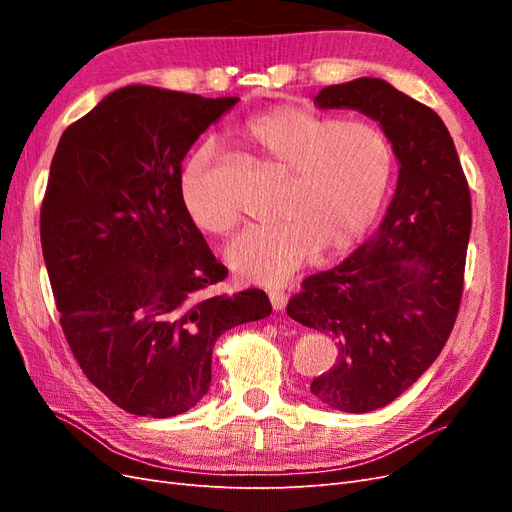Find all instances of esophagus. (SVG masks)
<instances>
[{"label":"esophagus","instance_id":"obj_1","mask_svg":"<svg viewBox=\"0 0 512 512\" xmlns=\"http://www.w3.org/2000/svg\"><path fill=\"white\" fill-rule=\"evenodd\" d=\"M269 299H271V305L275 312H284L286 309V303H288V294L282 292V290H271L269 292Z\"/></svg>","mask_w":512,"mask_h":512}]
</instances>
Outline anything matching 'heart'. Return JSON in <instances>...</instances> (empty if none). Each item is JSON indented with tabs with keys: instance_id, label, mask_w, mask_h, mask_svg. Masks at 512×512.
I'll list each match as a JSON object with an SVG mask.
<instances>
[{
	"instance_id": "1",
	"label": "heart",
	"mask_w": 512,
	"mask_h": 512,
	"mask_svg": "<svg viewBox=\"0 0 512 512\" xmlns=\"http://www.w3.org/2000/svg\"><path fill=\"white\" fill-rule=\"evenodd\" d=\"M241 136L288 170L273 224L245 228L224 258L243 282L284 286L316 252L335 256L359 241L374 222L393 170V149L376 123L335 119L299 106L254 115ZM215 149L200 145L185 162L179 192L185 213L205 232L224 235L237 211L211 177Z\"/></svg>"
}]
</instances>
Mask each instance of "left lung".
Segmentation results:
<instances>
[{
  "instance_id": "8db88e82",
  "label": "left lung",
  "mask_w": 512,
  "mask_h": 512,
  "mask_svg": "<svg viewBox=\"0 0 512 512\" xmlns=\"http://www.w3.org/2000/svg\"><path fill=\"white\" fill-rule=\"evenodd\" d=\"M314 106L378 121L397 185L378 230L342 265L309 275L286 312L335 337V365L314 378L324 406L363 414L391 404L438 359L459 312L472 203L455 143L429 106L382 79L320 89Z\"/></svg>"
}]
</instances>
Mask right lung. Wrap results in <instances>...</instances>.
Wrapping results in <instances>:
<instances>
[{
    "mask_svg": "<svg viewBox=\"0 0 512 512\" xmlns=\"http://www.w3.org/2000/svg\"><path fill=\"white\" fill-rule=\"evenodd\" d=\"M237 100L121 87L51 162L40 239L61 329L89 382L136 416L194 408L215 339L271 314L258 288L213 292L228 269L179 192L185 153Z\"/></svg>",
    "mask_w": 512,
    "mask_h": 512,
    "instance_id": "add662e5",
    "label": "right lung"
}]
</instances>
